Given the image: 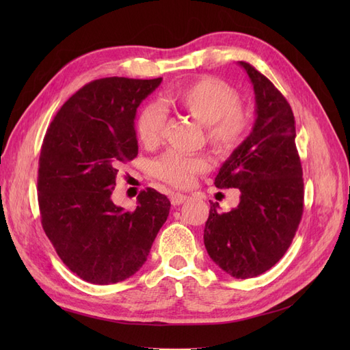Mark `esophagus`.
Segmentation results:
<instances>
[{
    "label": "esophagus",
    "instance_id": "esophagus-1",
    "mask_svg": "<svg viewBox=\"0 0 350 350\" xmlns=\"http://www.w3.org/2000/svg\"><path fill=\"white\" fill-rule=\"evenodd\" d=\"M185 200H187V196H184V194L175 193V194H172V196H171V203H172L174 206H179V204H183Z\"/></svg>",
    "mask_w": 350,
    "mask_h": 350
}]
</instances>
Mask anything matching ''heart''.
I'll return each mask as SVG.
<instances>
[{"mask_svg":"<svg viewBox=\"0 0 350 350\" xmlns=\"http://www.w3.org/2000/svg\"><path fill=\"white\" fill-rule=\"evenodd\" d=\"M163 105L183 111L206 125L208 142L220 153L237 149L248 130L247 116L239 111L238 93L215 77H201L169 92L163 98ZM162 129L163 113L157 107L147 105L137 115L135 134L143 146H156L161 140ZM207 166V161L201 156L167 152L150 163V172L167 184L185 187Z\"/></svg>","mask_w":350,"mask_h":350,"instance_id":"obj_1","label":"heart"}]
</instances>
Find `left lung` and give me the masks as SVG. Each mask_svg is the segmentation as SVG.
I'll return each mask as SVG.
<instances>
[{"instance_id":"left-lung-1","label":"left lung","mask_w":350,"mask_h":350,"mask_svg":"<svg viewBox=\"0 0 350 350\" xmlns=\"http://www.w3.org/2000/svg\"><path fill=\"white\" fill-rule=\"evenodd\" d=\"M238 64L252 83L256 121L215 179L217 188L239 189V204L221 213L219 203H210L204 245L229 276L248 279L288 251L304 211V179L291 105L260 71Z\"/></svg>"}]
</instances>
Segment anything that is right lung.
<instances>
[{
	"instance_id": "obj_1",
	"label": "right lung",
	"mask_w": 350,
	"mask_h": 350,
	"mask_svg": "<svg viewBox=\"0 0 350 350\" xmlns=\"http://www.w3.org/2000/svg\"><path fill=\"white\" fill-rule=\"evenodd\" d=\"M162 77L90 81L62 105L40 149L42 226L62 262L83 280L118 283L142 269L171 201L147 188L134 211L111 198L121 162L139 153L137 108Z\"/></svg>"
}]
</instances>
